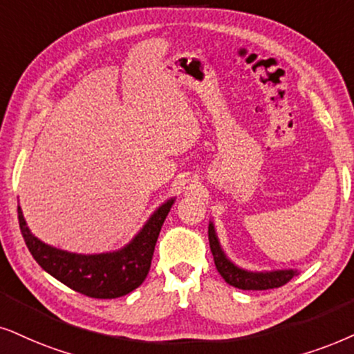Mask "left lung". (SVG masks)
Returning a JSON list of instances; mask_svg holds the SVG:
<instances>
[{
  "mask_svg": "<svg viewBox=\"0 0 354 354\" xmlns=\"http://www.w3.org/2000/svg\"><path fill=\"white\" fill-rule=\"evenodd\" d=\"M209 245L212 252L214 263H216L217 271L225 279L227 284L243 290H266L281 288L289 283L294 276L299 274L297 270H271V271H250L245 268L235 265L232 259L223 252L221 240H218L216 225L209 222Z\"/></svg>",
  "mask_w": 354,
  "mask_h": 354,
  "instance_id": "1",
  "label": "left lung"
}]
</instances>
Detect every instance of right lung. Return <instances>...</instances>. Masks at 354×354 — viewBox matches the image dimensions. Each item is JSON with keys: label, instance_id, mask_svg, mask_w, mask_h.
<instances>
[{"label": "right lung", "instance_id": "add662e5", "mask_svg": "<svg viewBox=\"0 0 354 354\" xmlns=\"http://www.w3.org/2000/svg\"><path fill=\"white\" fill-rule=\"evenodd\" d=\"M174 201L176 198H169L158 205L122 248L89 254L66 252L44 243L30 232L21 205H17V214L26 245L44 271L88 297L115 299L132 292L145 281L160 230Z\"/></svg>", "mask_w": 354, "mask_h": 354}]
</instances>
